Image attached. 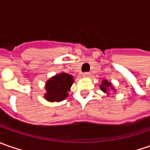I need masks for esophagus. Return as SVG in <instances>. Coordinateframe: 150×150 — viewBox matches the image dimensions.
<instances>
[{
	"label": "esophagus",
	"instance_id": "esophagus-1",
	"mask_svg": "<svg viewBox=\"0 0 150 150\" xmlns=\"http://www.w3.org/2000/svg\"><path fill=\"white\" fill-rule=\"evenodd\" d=\"M90 76V73L88 72H85L83 73V77L84 78H88V77H89Z\"/></svg>",
	"mask_w": 150,
	"mask_h": 150
}]
</instances>
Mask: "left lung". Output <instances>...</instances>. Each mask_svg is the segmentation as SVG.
Instances as JSON below:
<instances>
[{"instance_id":"left-lung-1","label":"left lung","mask_w":150,"mask_h":150,"mask_svg":"<svg viewBox=\"0 0 150 150\" xmlns=\"http://www.w3.org/2000/svg\"><path fill=\"white\" fill-rule=\"evenodd\" d=\"M111 86H112V84L110 83H108L107 80H103V83H102V85L100 86V88H101V89L103 90L104 93H106L107 90H108V88H110L111 89H112V87H111Z\"/></svg>"}]
</instances>
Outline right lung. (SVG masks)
<instances>
[{
  "mask_svg": "<svg viewBox=\"0 0 150 150\" xmlns=\"http://www.w3.org/2000/svg\"><path fill=\"white\" fill-rule=\"evenodd\" d=\"M73 83L72 76L67 73H60L47 81L46 84L47 94L45 98L51 102H60L68 96L67 92Z\"/></svg>",
  "mask_w": 150,
  "mask_h": 150,
  "instance_id": "add662e5",
  "label": "right lung"
}]
</instances>
